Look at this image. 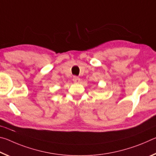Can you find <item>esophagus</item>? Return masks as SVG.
<instances>
[{
    "mask_svg": "<svg viewBox=\"0 0 156 156\" xmlns=\"http://www.w3.org/2000/svg\"><path fill=\"white\" fill-rule=\"evenodd\" d=\"M73 80L75 83H79L80 82V79L78 77H77V76H74V77H73Z\"/></svg>",
    "mask_w": 156,
    "mask_h": 156,
    "instance_id": "34e87169",
    "label": "esophagus"
}]
</instances>
